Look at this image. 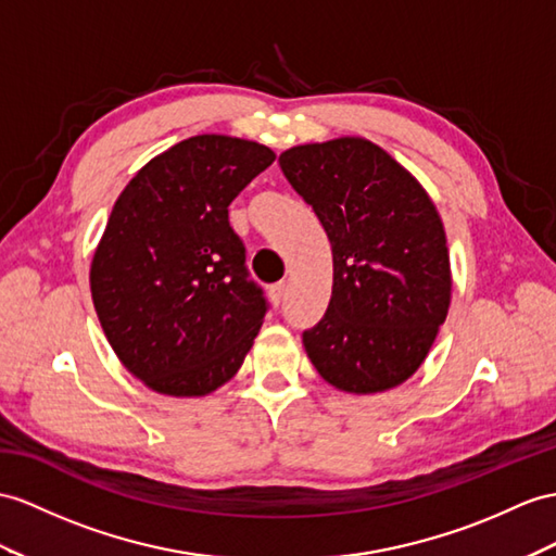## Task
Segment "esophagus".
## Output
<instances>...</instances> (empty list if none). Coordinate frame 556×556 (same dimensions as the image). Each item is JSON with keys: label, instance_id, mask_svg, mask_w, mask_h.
<instances>
[{"label": "esophagus", "instance_id": "obj_1", "mask_svg": "<svg viewBox=\"0 0 556 556\" xmlns=\"http://www.w3.org/2000/svg\"><path fill=\"white\" fill-rule=\"evenodd\" d=\"M286 290H288V286H286V280H280V282H276V286H270L268 288V296H270V302H274L276 306L282 302V296H286Z\"/></svg>", "mask_w": 556, "mask_h": 556}]
</instances>
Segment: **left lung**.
Listing matches in <instances>:
<instances>
[{
  "instance_id": "1",
  "label": "left lung",
  "mask_w": 556,
  "mask_h": 556,
  "mask_svg": "<svg viewBox=\"0 0 556 556\" xmlns=\"http://www.w3.org/2000/svg\"><path fill=\"white\" fill-rule=\"evenodd\" d=\"M278 165L332 248L328 311L302 337L308 361L354 396L410 380L451 308V254L434 200L363 137L292 146Z\"/></svg>"
}]
</instances>
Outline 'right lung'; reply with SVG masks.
Listing matches in <instances>:
<instances>
[{
  "label": "right lung",
  "mask_w": 556,
  "mask_h": 556,
  "mask_svg": "<svg viewBox=\"0 0 556 556\" xmlns=\"http://www.w3.org/2000/svg\"><path fill=\"white\" fill-rule=\"evenodd\" d=\"M274 160L256 141L198 134L148 160L115 200L91 300L115 356L157 394H212L254 344L266 302L228 205Z\"/></svg>",
  "instance_id": "1"
}]
</instances>
